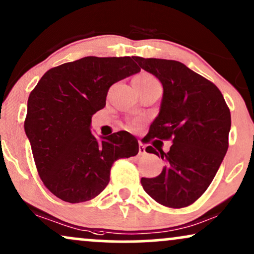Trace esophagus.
Returning <instances> with one entry per match:
<instances>
[{"instance_id": "esophagus-1", "label": "esophagus", "mask_w": 254, "mask_h": 254, "mask_svg": "<svg viewBox=\"0 0 254 254\" xmlns=\"http://www.w3.org/2000/svg\"><path fill=\"white\" fill-rule=\"evenodd\" d=\"M138 153H139V155H144V153H145V145H144L140 140H139V151H138Z\"/></svg>"}]
</instances>
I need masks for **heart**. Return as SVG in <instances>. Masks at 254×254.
Here are the masks:
<instances>
[{"mask_svg":"<svg viewBox=\"0 0 254 254\" xmlns=\"http://www.w3.org/2000/svg\"><path fill=\"white\" fill-rule=\"evenodd\" d=\"M133 84L137 86H149V85H153V84H159V82L157 81V78L155 76L150 75V73L143 72L140 75H138L136 78L133 79ZM131 127H137V123H132L130 124Z\"/></svg>","mask_w":254,"mask_h":254,"instance_id":"heart-1","label":"heart"}]
</instances>
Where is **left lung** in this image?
<instances>
[{
  "mask_svg": "<svg viewBox=\"0 0 254 254\" xmlns=\"http://www.w3.org/2000/svg\"><path fill=\"white\" fill-rule=\"evenodd\" d=\"M132 59L155 75L164 89L159 114L151 124L146 142L153 138L172 140L168 152L146 147V152L162 157L166 165L159 176L142 178L140 183L157 203L171 208L186 207L206 191L226 155L230 109L220 90L185 64Z\"/></svg>",
  "mask_w": 254,
  "mask_h": 254,
  "instance_id": "8db88e82",
  "label": "left lung"
}]
</instances>
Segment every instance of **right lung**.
Wrapping results in <instances>:
<instances>
[{
  "mask_svg": "<svg viewBox=\"0 0 254 254\" xmlns=\"http://www.w3.org/2000/svg\"><path fill=\"white\" fill-rule=\"evenodd\" d=\"M138 71L132 57L88 56L48 70L30 92L24 131L38 175L57 198L91 200L107 188L112 164L138 153L127 131L102 139L90 131L110 86Z\"/></svg>",
  "mask_w": 254,
  "mask_h": 254,
  "instance_id": "1",
  "label": "right lung"
}]
</instances>
